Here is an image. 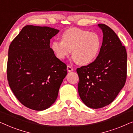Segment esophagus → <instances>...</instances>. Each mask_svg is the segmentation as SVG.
Wrapping results in <instances>:
<instances>
[{"label":"esophagus","mask_w":133,"mask_h":133,"mask_svg":"<svg viewBox=\"0 0 133 133\" xmlns=\"http://www.w3.org/2000/svg\"><path fill=\"white\" fill-rule=\"evenodd\" d=\"M67 70H68V72H71L72 71H73V68L70 66H67Z\"/></svg>","instance_id":"1"}]
</instances>
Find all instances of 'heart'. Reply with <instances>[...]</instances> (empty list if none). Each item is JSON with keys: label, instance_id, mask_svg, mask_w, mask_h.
Wrapping results in <instances>:
<instances>
[{"label": "heart", "instance_id": "1", "mask_svg": "<svg viewBox=\"0 0 133 133\" xmlns=\"http://www.w3.org/2000/svg\"><path fill=\"white\" fill-rule=\"evenodd\" d=\"M101 39L95 32L79 28H70L62 35V41H54L51 48L59 60H64L70 55L78 65L82 66L92 63L99 55Z\"/></svg>", "mask_w": 133, "mask_h": 133}]
</instances>
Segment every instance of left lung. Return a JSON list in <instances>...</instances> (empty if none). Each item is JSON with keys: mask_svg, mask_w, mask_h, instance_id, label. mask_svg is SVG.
<instances>
[{"mask_svg": "<svg viewBox=\"0 0 133 133\" xmlns=\"http://www.w3.org/2000/svg\"><path fill=\"white\" fill-rule=\"evenodd\" d=\"M98 26L103 35L99 55L92 63L76 70L80 97L93 109L103 108L113 102L127 79L125 47L111 28L101 23Z\"/></svg>", "mask_w": 133, "mask_h": 133, "instance_id": "8db88e82", "label": "left lung"}]
</instances>
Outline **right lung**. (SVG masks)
Here are the masks:
<instances>
[{
    "label": "right lung",
    "mask_w": 133,
    "mask_h": 133,
    "mask_svg": "<svg viewBox=\"0 0 133 133\" xmlns=\"http://www.w3.org/2000/svg\"><path fill=\"white\" fill-rule=\"evenodd\" d=\"M59 31L26 25L9 47L8 84L20 102L31 110L42 111L51 106L67 74L66 64L50 46V39Z\"/></svg>",
    "instance_id": "1"
}]
</instances>
